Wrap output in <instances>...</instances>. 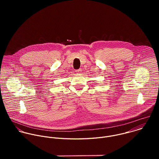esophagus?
<instances>
[{"label": "esophagus", "mask_w": 159, "mask_h": 159, "mask_svg": "<svg viewBox=\"0 0 159 159\" xmlns=\"http://www.w3.org/2000/svg\"><path fill=\"white\" fill-rule=\"evenodd\" d=\"M75 72H76L77 74H79V73H80V72H81V70H80V69H79V70H77Z\"/></svg>", "instance_id": "34e87169"}]
</instances>
